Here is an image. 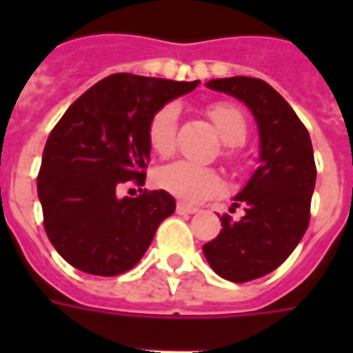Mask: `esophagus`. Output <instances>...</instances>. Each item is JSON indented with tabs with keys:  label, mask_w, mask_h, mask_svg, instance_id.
Returning <instances> with one entry per match:
<instances>
[{
	"label": "esophagus",
	"mask_w": 353,
	"mask_h": 353,
	"mask_svg": "<svg viewBox=\"0 0 353 353\" xmlns=\"http://www.w3.org/2000/svg\"><path fill=\"white\" fill-rule=\"evenodd\" d=\"M196 212H199L196 206H189V204H183V202L177 204V214H196Z\"/></svg>",
	"instance_id": "esophagus-1"
}]
</instances>
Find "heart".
I'll use <instances>...</instances> for the list:
<instances>
[{
	"instance_id": "1",
	"label": "heart",
	"mask_w": 353,
	"mask_h": 353,
	"mask_svg": "<svg viewBox=\"0 0 353 353\" xmlns=\"http://www.w3.org/2000/svg\"><path fill=\"white\" fill-rule=\"evenodd\" d=\"M177 113L179 111L176 103H166L154 113L149 123V143L159 154H168L174 149ZM208 113L219 136L227 143L236 145L244 141L248 123L240 109L230 103H215ZM157 181L164 191L172 192L174 196L185 202H200L219 192L223 187L221 177L215 170L187 161H177L162 166L157 172Z\"/></svg>"
}]
</instances>
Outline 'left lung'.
I'll list each match as a JSON object with an SVG mask.
<instances>
[{
	"mask_svg": "<svg viewBox=\"0 0 353 353\" xmlns=\"http://www.w3.org/2000/svg\"><path fill=\"white\" fill-rule=\"evenodd\" d=\"M206 87L244 101L259 130V168L232 204H244V217L223 215L221 232L202 248L215 274L242 283L276 270L303 240L316 187L314 151L301 119L263 79L227 77Z\"/></svg>",
	"mask_w": 353,
	"mask_h": 353,
	"instance_id": "1",
	"label": "left lung"
}]
</instances>
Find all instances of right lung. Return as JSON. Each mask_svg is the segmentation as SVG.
Returning <instances> with one entry per match:
<instances>
[{
	"mask_svg": "<svg viewBox=\"0 0 353 353\" xmlns=\"http://www.w3.org/2000/svg\"><path fill=\"white\" fill-rule=\"evenodd\" d=\"M199 81L113 73L79 96L45 143L37 196L50 244L75 268L117 276L143 257L176 210L166 191L121 199L123 183H145L153 115Z\"/></svg>",
	"mask_w": 353,
	"mask_h": 353,
	"instance_id": "right-lung-1",
	"label": "right lung"
}]
</instances>
